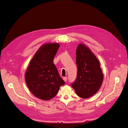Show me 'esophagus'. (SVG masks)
I'll return each mask as SVG.
<instances>
[{"label": "esophagus", "instance_id": "34e87169", "mask_svg": "<svg viewBox=\"0 0 128 128\" xmlns=\"http://www.w3.org/2000/svg\"><path fill=\"white\" fill-rule=\"evenodd\" d=\"M63 80H64V82H67V77H64Z\"/></svg>", "mask_w": 128, "mask_h": 128}]
</instances>
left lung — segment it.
<instances>
[{"instance_id":"obj_1","label":"left lung","mask_w":128,"mask_h":128,"mask_svg":"<svg viewBox=\"0 0 128 128\" xmlns=\"http://www.w3.org/2000/svg\"><path fill=\"white\" fill-rule=\"evenodd\" d=\"M76 55L77 74L72 86L80 97L88 98L99 90L104 75L99 60L84 44L77 46Z\"/></svg>"}]
</instances>
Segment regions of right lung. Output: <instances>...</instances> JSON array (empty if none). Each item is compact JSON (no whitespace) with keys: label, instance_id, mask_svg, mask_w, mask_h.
I'll list each match as a JSON object with an SVG mask.
<instances>
[{"label":"right lung","instance_id":"add662e5","mask_svg":"<svg viewBox=\"0 0 128 128\" xmlns=\"http://www.w3.org/2000/svg\"><path fill=\"white\" fill-rule=\"evenodd\" d=\"M58 43H48L38 49L30 62L25 73L26 84L38 98L48 100L56 95L65 82L53 64L59 48Z\"/></svg>","mask_w":128,"mask_h":128}]
</instances>
